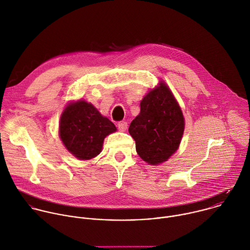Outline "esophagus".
Wrapping results in <instances>:
<instances>
[{
	"instance_id": "obj_1",
	"label": "esophagus",
	"mask_w": 250,
	"mask_h": 250,
	"mask_svg": "<svg viewBox=\"0 0 250 250\" xmlns=\"http://www.w3.org/2000/svg\"><path fill=\"white\" fill-rule=\"evenodd\" d=\"M117 126H118L119 131L124 132V131H126V129H127V127H128V124H127V122H125V121H120V122H118Z\"/></svg>"
}]
</instances>
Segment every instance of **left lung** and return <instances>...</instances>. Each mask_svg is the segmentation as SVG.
<instances>
[{"label": "left lung", "instance_id": "8db88e82", "mask_svg": "<svg viewBox=\"0 0 250 250\" xmlns=\"http://www.w3.org/2000/svg\"><path fill=\"white\" fill-rule=\"evenodd\" d=\"M184 128V116L177 101L160 82L141 102V112L131 122L129 133L140 157L155 165L166 161L178 149Z\"/></svg>", "mask_w": 250, "mask_h": 250}]
</instances>
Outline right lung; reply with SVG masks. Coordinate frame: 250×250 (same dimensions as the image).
I'll use <instances>...</instances> for the list:
<instances>
[{
  "instance_id": "right-lung-1",
  "label": "right lung",
  "mask_w": 250,
  "mask_h": 250,
  "mask_svg": "<svg viewBox=\"0 0 250 250\" xmlns=\"http://www.w3.org/2000/svg\"><path fill=\"white\" fill-rule=\"evenodd\" d=\"M115 131L114 124L85 101L68 104L61 117V139L65 147L81 160L100 154L104 138Z\"/></svg>"
}]
</instances>
